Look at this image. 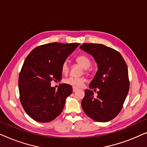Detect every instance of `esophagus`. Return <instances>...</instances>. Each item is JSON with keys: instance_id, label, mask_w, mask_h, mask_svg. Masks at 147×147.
I'll return each instance as SVG.
<instances>
[{"instance_id": "obj_1", "label": "esophagus", "mask_w": 147, "mask_h": 147, "mask_svg": "<svg viewBox=\"0 0 147 147\" xmlns=\"http://www.w3.org/2000/svg\"><path fill=\"white\" fill-rule=\"evenodd\" d=\"M76 90H78V88H74V87H73V92H76Z\"/></svg>"}]
</instances>
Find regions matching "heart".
<instances>
[{"mask_svg":"<svg viewBox=\"0 0 147 147\" xmlns=\"http://www.w3.org/2000/svg\"><path fill=\"white\" fill-rule=\"evenodd\" d=\"M76 61L77 63L80 64L82 67H83L86 70L88 69V68L90 67L91 65V61H90V58L86 55H80L76 57ZM61 70L62 73L64 74H66L69 71V65L67 61H64L63 63L62 64L61 66ZM85 80L83 78H74L70 77L68 78L67 79L65 80V84H68V85L72 86L74 88H81L83 86Z\"/></svg>","mask_w":147,"mask_h":147,"instance_id":"1","label":"heart"}]
</instances>
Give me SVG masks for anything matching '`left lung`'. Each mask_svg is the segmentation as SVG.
<instances>
[{
  "mask_svg": "<svg viewBox=\"0 0 147 147\" xmlns=\"http://www.w3.org/2000/svg\"><path fill=\"white\" fill-rule=\"evenodd\" d=\"M80 47L93 56L98 68L90 84V89H99L98 95L95 97L92 90H86L82 108L96 121H110L122 110L129 90L127 65L119 52L106 45L84 43Z\"/></svg>",
  "mask_w": 147,
  "mask_h": 147,
  "instance_id": "left-lung-1",
  "label": "left lung"
}]
</instances>
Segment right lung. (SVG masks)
<instances>
[{
	"mask_svg": "<svg viewBox=\"0 0 147 147\" xmlns=\"http://www.w3.org/2000/svg\"><path fill=\"white\" fill-rule=\"evenodd\" d=\"M79 45L45 44L35 47L26 57L19 77L20 101L25 111L35 121L50 122L63 111L66 98L73 89L62 84L55 90L51 82L61 80L62 64Z\"/></svg>",
	"mask_w": 147,
	"mask_h": 147,
	"instance_id": "add662e5",
	"label": "right lung"
}]
</instances>
